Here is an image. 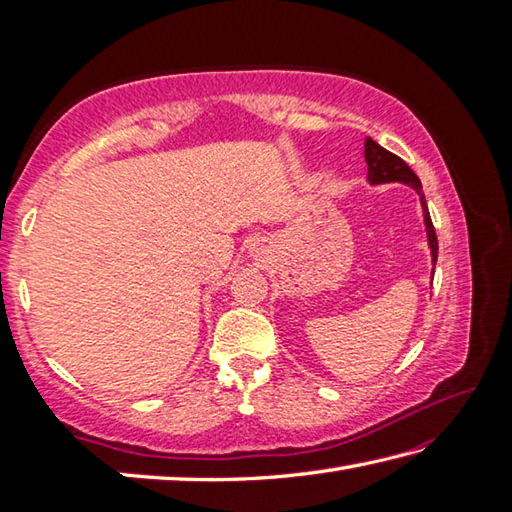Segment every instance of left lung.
I'll return each instance as SVG.
<instances>
[{
  "instance_id": "8db88e82",
  "label": "left lung",
  "mask_w": 512,
  "mask_h": 512,
  "mask_svg": "<svg viewBox=\"0 0 512 512\" xmlns=\"http://www.w3.org/2000/svg\"><path fill=\"white\" fill-rule=\"evenodd\" d=\"M365 162H367V180L372 184H383V182H402L407 187L416 189L422 202V213H424V226H427V237H429V248L433 257V266L438 262V237L436 228H433L431 215L427 209V202H424L422 184L416 173L409 169V165L396 154H391L385 147H380L376 140L365 138Z\"/></svg>"
}]
</instances>
